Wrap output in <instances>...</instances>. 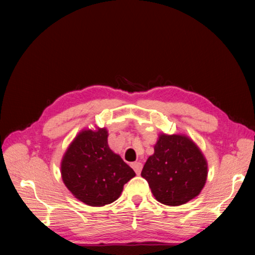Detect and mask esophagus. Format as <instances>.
I'll return each mask as SVG.
<instances>
[{
    "mask_svg": "<svg viewBox=\"0 0 255 255\" xmlns=\"http://www.w3.org/2000/svg\"><path fill=\"white\" fill-rule=\"evenodd\" d=\"M142 166H143V165H142V163H140V162H133V163H131V167L133 168V170L135 171V174H137V175H139L141 173Z\"/></svg>",
    "mask_w": 255,
    "mask_h": 255,
    "instance_id": "esophagus-1",
    "label": "esophagus"
}]
</instances>
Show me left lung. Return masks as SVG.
Wrapping results in <instances>:
<instances>
[{
  "label": "left lung",
  "instance_id": "1",
  "mask_svg": "<svg viewBox=\"0 0 255 255\" xmlns=\"http://www.w3.org/2000/svg\"><path fill=\"white\" fill-rule=\"evenodd\" d=\"M141 176L158 202L176 206L201 192L208 176V164L199 147L186 135L161 134L154 154L147 158Z\"/></svg>",
  "mask_w": 255,
  "mask_h": 255
}]
</instances>
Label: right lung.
<instances>
[{"instance_id":"add662e5","label":"right lung","mask_w":255,"mask_h":255,"mask_svg":"<svg viewBox=\"0 0 255 255\" xmlns=\"http://www.w3.org/2000/svg\"><path fill=\"white\" fill-rule=\"evenodd\" d=\"M108 130H84L69 145L62 161V177L68 190L82 202L103 206L120 197L135 176L131 167L108 144Z\"/></svg>"}]
</instances>
